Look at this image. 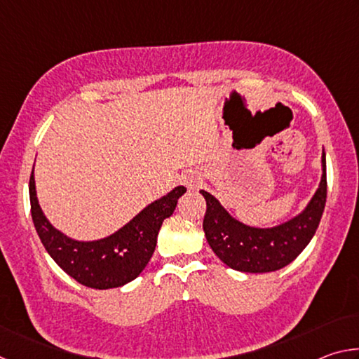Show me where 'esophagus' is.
Wrapping results in <instances>:
<instances>
[{
	"label": "esophagus",
	"mask_w": 359,
	"mask_h": 359,
	"mask_svg": "<svg viewBox=\"0 0 359 359\" xmlns=\"http://www.w3.org/2000/svg\"><path fill=\"white\" fill-rule=\"evenodd\" d=\"M198 182H199L198 175L193 174V172H187V174L182 175V179H180V184L187 187V188H190V190H193V188L198 187Z\"/></svg>",
	"instance_id": "esophagus-1"
}]
</instances>
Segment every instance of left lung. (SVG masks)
<instances>
[{
    "mask_svg": "<svg viewBox=\"0 0 359 359\" xmlns=\"http://www.w3.org/2000/svg\"><path fill=\"white\" fill-rule=\"evenodd\" d=\"M208 209L204 234L214 253L234 271L263 274L274 272L296 259L317 231L326 204V154H321V180L301 214L272 228H257L239 222L215 196L199 191Z\"/></svg>",
    "mask_w": 359,
    "mask_h": 359,
    "instance_id": "1",
    "label": "left lung"
}]
</instances>
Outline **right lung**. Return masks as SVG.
Masks as SVG:
<instances>
[{
  "label": "right lung",
  "instance_id": "1",
  "mask_svg": "<svg viewBox=\"0 0 359 359\" xmlns=\"http://www.w3.org/2000/svg\"><path fill=\"white\" fill-rule=\"evenodd\" d=\"M185 191V187H175L107 238L77 241L47 220L36 194L34 168L29 177L32 217L42 245L66 274L96 290L123 287L141 274L155 252L158 231Z\"/></svg>",
  "mask_w": 359,
  "mask_h": 359
}]
</instances>
